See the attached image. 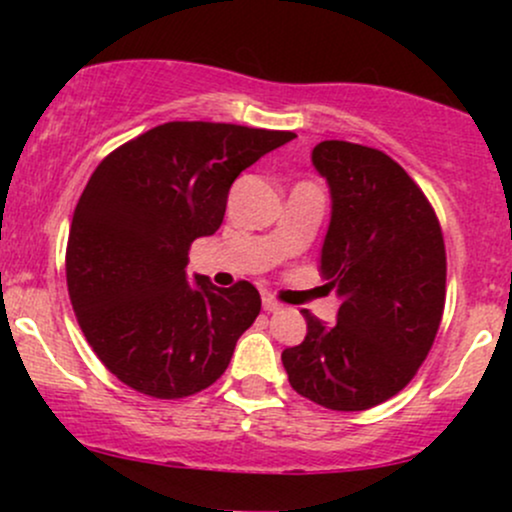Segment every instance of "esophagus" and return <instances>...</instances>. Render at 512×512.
I'll list each match as a JSON object with an SVG mask.
<instances>
[{
  "label": "esophagus",
  "mask_w": 512,
  "mask_h": 512,
  "mask_svg": "<svg viewBox=\"0 0 512 512\" xmlns=\"http://www.w3.org/2000/svg\"><path fill=\"white\" fill-rule=\"evenodd\" d=\"M262 308L267 310V313H274V310L281 308V303L276 301V298H272V296H262Z\"/></svg>",
  "instance_id": "esophagus-1"
}]
</instances>
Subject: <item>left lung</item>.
I'll use <instances>...</instances> for the list:
<instances>
[{
    "label": "left lung",
    "mask_w": 512,
    "mask_h": 512,
    "mask_svg": "<svg viewBox=\"0 0 512 512\" xmlns=\"http://www.w3.org/2000/svg\"><path fill=\"white\" fill-rule=\"evenodd\" d=\"M313 166L332 192L320 272L342 305L332 327L303 310L308 334L281 361L298 395L363 411L404 390L431 351L445 308L443 231L383 151L330 139L313 149Z\"/></svg>",
    "instance_id": "8db88e82"
}]
</instances>
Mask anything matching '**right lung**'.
I'll return each mask as SVG.
<instances>
[{"label": "right lung", "mask_w": 512, "mask_h": 512, "mask_svg": "<svg viewBox=\"0 0 512 512\" xmlns=\"http://www.w3.org/2000/svg\"><path fill=\"white\" fill-rule=\"evenodd\" d=\"M293 132L166 122L93 170L67 240V289L86 342L132 390L182 399L207 390L260 315L250 281L187 284L197 238L219 231L233 180Z\"/></svg>", "instance_id": "right-lung-1"}]
</instances>
